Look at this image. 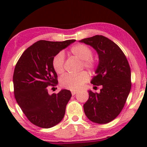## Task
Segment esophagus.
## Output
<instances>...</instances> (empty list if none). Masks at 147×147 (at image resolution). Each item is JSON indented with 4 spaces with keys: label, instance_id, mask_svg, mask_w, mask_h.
<instances>
[{
    "label": "esophagus",
    "instance_id": "34e87169",
    "mask_svg": "<svg viewBox=\"0 0 147 147\" xmlns=\"http://www.w3.org/2000/svg\"><path fill=\"white\" fill-rule=\"evenodd\" d=\"M77 93H78V92H76V91L71 92V94H72V95H73V96H74V95H75V94H76Z\"/></svg>",
    "mask_w": 147,
    "mask_h": 147
}]
</instances>
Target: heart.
<instances>
[{
  "label": "heart",
  "mask_w": 147,
  "mask_h": 147,
  "mask_svg": "<svg viewBox=\"0 0 147 147\" xmlns=\"http://www.w3.org/2000/svg\"><path fill=\"white\" fill-rule=\"evenodd\" d=\"M72 55L82 60L84 67L89 70H93L97 65V59L92 56V51L84 44H76L70 49ZM52 66L57 74L63 73L64 70V55L59 52L54 56L52 59ZM88 75L86 72L72 75L67 74L60 79V84L62 87L70 90H78L88 80Z\"/></svg>",
  "instance_id": "heart-1"
}]
</instances>
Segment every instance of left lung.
<instances>
[{"instance_id":"left-lung-1","label":"left lung","mask_w":147,"mask_h":147,"mask_svg":"<svg viewBox=\"0 0 147 147\" xmlns=\"http://www.w3.org/2000/svg\"><path fill=\"white\" fill-rule=\"evenodd\" d=\"M80 42L90 45L97 52L99 63L91 83L102 86L100 93L88 91L89 98L84 104V112L92 122L108 123L120 113L130 93V65L121 49L104 36L95 35Z\"/></svg>"}]
</instances>
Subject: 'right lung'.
<instances>
[{
	"mask_svg": "<svg viewBox=\"0 0 147 147\" xmlns=\"http://www.w3.org/2000/svg\"><path fill=\"white\" fill-rule=\"evenodd\" d=\"M75 41L40 40L28 47L16 64L13 74L16 101L28 120L36 126L51 128L64 117L71 92L61 90L49 95L47 87L58 82L52 66L53 57Z\"/></svg>",
	"mask_w": 147,
	"mask_h": 147,
	"instance_id": "add662e5",
	"label": "right lung"
}]
</instances>
